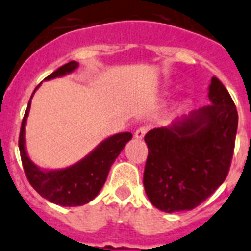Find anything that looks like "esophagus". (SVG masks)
I'll list each match as a JSON object with an SVG mask.
<instances>
[{"label": "esophagus", "instance_id": "1", "mask_svg": "<svg viewBox=\"0 0 251 251\" xmlns=\"http://www.w3.org/2000/svg\"><path fill=\"white\" fill-rule=\"evenodd\" d=\"M147 132H148V127L142 126V127H139V129L135 131V138L136 139H143Z\"/></svg>", "mask_w": 251, "mask_h": 251}]
</instances>
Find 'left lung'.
<instances>
[{"instance_id":"8db88e82","label":"left lung","mask_w":251,"mask_h":251,"mask_svg":"<svg viewBox=\"0 0 251 251\" xmlns=\"http://www.w3.org/2000/svg\"><path fill=\"white\" fill-rule=\"evenodd\" d=\"M208 97L210 104L144 136L145 193L155 208L167 213L197 208L228 175L239 122L236 106L216 76Z\"/></svg>"}]
</instances>
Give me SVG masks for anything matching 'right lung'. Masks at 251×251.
Returning <instances> with one entry per match:
<instances>
[{
    "mask_svg": "<svg viewBox=\"0 0 251 251\" xmlns=\"http://www.w3.org/2000/svg\"><path fill=\"white\" fill-rule=\"evenodd\" d=\"M77 66V62L71 61L48 75L46 80L62 76L75 70ZM29 108L30 100L25 111L19 135L20 157L29 184L41 197L62 207H77L93 201L106 182L112 163L119 157L126 143L132 138L131 132H121L106 139L88 157L71 167L58 171H43L29 159L25 151L24 132Z\"/></svg>",
    "mask_w": 251,
    "mask_h": 251,
    "instance_id": "right-lung-1",
    "label": "right lung"
}]
</instances>
